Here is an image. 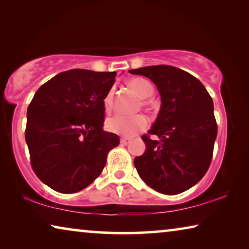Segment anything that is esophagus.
<instances>
[{
  "label": "esophagus",
  "mask_w": 249,
  "mask_h": 249,
  "mask_svg": "<svg viewBox=\"0 0 249 249\" xmlns=\"http://www.w3.org/2000/svg\"><path fill=\"white\" fill-rule=\"evenodd\" d=\"M129 143V140L128 139H125V137H122L121 139V144L122 145H127Z\"/></svg>",
  "instance_id": "esophagus-1"
}]
</instances>
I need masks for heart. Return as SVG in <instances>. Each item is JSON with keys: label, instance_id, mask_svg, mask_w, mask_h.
I'll return each instance as SVG.
<instances>
[{"label": "heart", "instance_id": "1", "mask_svg": "<svg viewBox=\"0 0 249 249\" xmlns=\"http://www.w3.org/2000/svg\"><path fill=\"white\" fill-rule=\"evenodd\" d=\"M128 85L135 90L137 95L142 98H147L153 95L154 86L151 82L144 77H132L128 80ZM146 105V102H142ZM103 105L106 112H110L114 105V89H110L105 94ZM147 120L142 114L133 116L114 115L106 120L107 131L125 137H132L144 129L147 128Z\"/></svg>", "mask_w": 249, "mask_h": 249}]
</instances>
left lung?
Listing matches in <instances>:
<instances>
[{"instance_id":"1","label":"left lung","mask_w":249,"mask_h":249,"mask_svg":"<svg viewBox=\"0 0 249 249\" xmlns=\"http://www.w3.org/2000/svg\"><path fill=\"white\" fill-rule=\"evenodd\" d=\"M128 72L152 80L161 98L156 121L142 136L146 151L134 160L137 173L161 194L187 191L203 178L212 161L217 136L212 97L196 77L174 66H146Z\"/></svg>"}]
</instances>
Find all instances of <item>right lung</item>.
Listing matches in <instances>:
<instances>
[{"label":"right lung","instance_id":"add662e5","mask_svg":"<svg viewBox=\"0 0 249 249\" xmlns=\"http://www.w3.org/2000/svg\"><path fill=\"white\" fill-rule=\"evenodd\" d=\"M116 72L75 69L39 88L27 107L25 141L31 165L43 183L63 194L80 192L103 171L120 144L103 131V100Z\"/></svg>","mask_w":249,"mask_h":249}]
</instances>
